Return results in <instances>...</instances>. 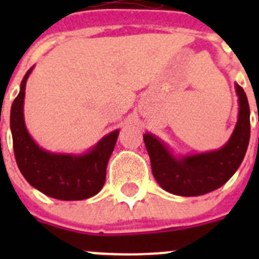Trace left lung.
<instances>
[{
	"instance_id": "left-lung-1",
	"label": "left lung",
	"mask_w": 259,
	"mask_h": 259,
	"mask_svg": "<svg viewBox=\"0 0 259 259\" xmlns=\"http://www.w3.org/2000/svg\"><path fill=\"white\" fill-rule=\"evenodd\" d=\"M239 115L232 135L222 148L178 155L155 135L144 134L152 171L161 188L178 196L194 197L221 188L232 178L245 157L250 139V109L244 89L235 84Z\"/></svg>"
}]
</instances>
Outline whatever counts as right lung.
I'll list each match as a JSON object with an SVG mask.
<instances>
[{
	"instance_id": "obj_1",
	"label": "right lung",
	"mask_w": 259,
	"mask_h": 259,
	"mask_svg": "<svg viewBox=\"0 0 259 259\" xmlns=\"http://www.w3.org/2000/svg\"><path fill=\"white\" fill-rule=\"evenodd\" d=\"M33 67L20 83V91L11 105L10 130L14 154L24 179L49 197L79 201L93 197L106 179L109 158L116 144L119 130L105 135L84 153H56L42 149L29 135L24 122L26 84Z\"/></svg>"
}]
</instances>
